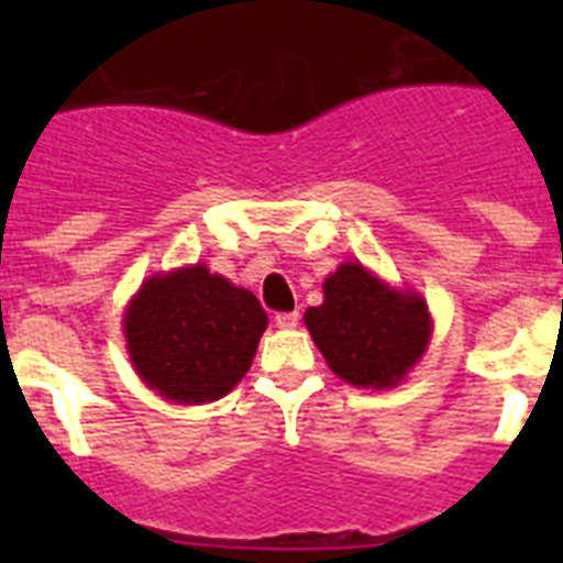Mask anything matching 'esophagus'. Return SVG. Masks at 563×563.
Instances as JSON below:
<instances>
[{"label":"esophagus","mask_w":563,"mask_h":563,"mask_svg":"<svg viewBox=\"0 0 563 563\" xmlns=\"http://www.w3.org/2000/svg\"><path fill=\"white\" fill-rule=\"evenodd\" d=\"M298 321H301V316H298L296 310L278 312V316H276V327H282V330H292V327H298Z\"/></svg>","instance_id":"obj_1"}]
</instances>
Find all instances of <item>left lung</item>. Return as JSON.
<instances>
[{
    "mask_svg": "<svg viewBox=\"0 0 563 563\" xmlns=\"http://www.w3.org/2000/svg\"><path fill=\"white\" fill-rule=\"evenodd\" d=\"M305 324L338 377L375 389L400 383L431 338L426 301L391 290L363 265L327 278L324 305L310 307Z\"/></svg>",
    "mask_w": 563,
    "mask_h": 563,
    "instance_id": "left-lung-1",
    "label": "left lung"
}]
</instances>
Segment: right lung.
Returning a JSON list of instances; mask_svg holds the SVG:
<instances>
[{
  "label": "right lung",
  "instance_id": "obj_1",
  "mask_svg": "<svg viewBox=\"0 0 563 563\" xmlns=\"http://www.w3.org/2000/svg\"><path fill=\"white\" fill-rule=\"evenodd\" d=\"M265 327L251 290L202 265L148 278L123 318L134 369L174 402L228 395L251 369Z\"/></svg>",
  "mask_w": 563,
  "mask_h": 563
}]
</instances>
